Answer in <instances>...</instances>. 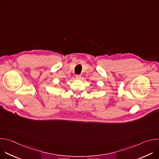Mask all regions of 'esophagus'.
<instances>
[{
	"label": "esophagus",
	"instance_id": "esophagus-1",
	"mask_svg": "<svg viewBox=\"0 0 159 159\" xmlns=\"http://www.w3.org/2000/svg\"><path fill=\"white\" fill-rule=\"evenodd\" d=\"M75 78H76L77 79H80L82 78V76H81L80 75H75Z\"/></svg>",
	"mask_w": 159,
	"mask_h": 159
}]
</instances>
